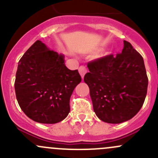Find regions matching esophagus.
<instances>
[{"label": "esophagus", "mask_w": 158, "mask_h": 158, "mask_svg": "<svg viewBox=\"0 0 158 158\" xmlns=\"http://www.w3.org/2000/svg\"><path fill=\"white\" fill-rule=\"evenodd\" d=\"M79 73H80L81 76H82V78L83 79L86 73L88 72V69L86 68V67H85V66H80L79 68Z\"/></svg>", "instance_id": "obj_1"}]
</instances>
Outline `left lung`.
<instances>
[{
	"mask_svg": "<svg viewBox=\"0 0 158 158\" xmlns=\"http://www.w3.org/2000/svg\"><path fill=\"white\" fill-rule=\"evenodd\" d=\"M84 81L90 89L94 111L110 124L131 119L143 106L148 76L142 55L127 41L115 56L112 54L88 63Z\"/></svg>",
	"mask_w": 158,
	"mask_h": 158,
	"instance_id": "obj_1",
	"label": "left lung"
}]
</instances>
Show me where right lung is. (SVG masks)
I'll list each match as a JSON object with an SVG mask.
<instances>
[{"label": "right lung", "mask_w": 158, "mask_h": 158, "mask_svg": "<svg viewBox=\"0 0 158 158\" xmlns=\"http://www.w3.org/2000/svg\"><path fill=\"white\" fill-rule=\"evenodd\" d=\"M81 81L78 70L66 67L63 55L37 40L19 61L15 96L20 108L33 121L55 124L68 115L70 97Z\"/></svg>", "instance_id": "obj_1"}]
</instances>
